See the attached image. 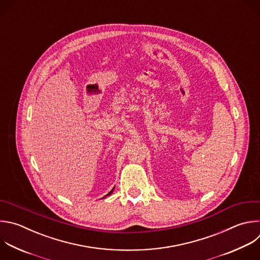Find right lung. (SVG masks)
Segmentation results:
<instances>
[{"mask_svg":"<svg viewBox=\"0 0 260 260\" xmlns=\"http://www.w3.org/2000/svg\"><path fill=\"white\" fill-rule=\"evenodd\" d=\"M113 190H114V188H113V189H112V190H111V191H110V192H109V193H108V194H107V195H106V196H108V195H110V194H111V193H112V192H113ZM106 196H105V197H106Z\"/></svg>","mask_w":260,"mask_h":260,"instance_id":"right-lung-1","label":"right lung"}]
</instances>
